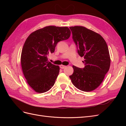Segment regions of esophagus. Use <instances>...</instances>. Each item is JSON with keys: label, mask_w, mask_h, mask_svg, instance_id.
I'll use <instances>...</instances> for the list:
<instances>
[{"label": "esophagus", "mask_w": 126, "mask_h": 126, "mask_svg": "<svg viewBox=\"0 0 126 126\" xmlns=\"http://www.w3.org/2000/svg\"><path fill=\"white\" fill-rule=\"evenodd\" d=\"M66 67V66L63 65V64H61V65H60V68H61V69H64V68H65Z\"/></svg>", "instance_id": "1"}]
</instances>
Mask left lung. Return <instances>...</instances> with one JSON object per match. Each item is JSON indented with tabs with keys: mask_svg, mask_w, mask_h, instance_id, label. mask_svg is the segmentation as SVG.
I'll return each mask as SVG.
<instances>
[{
	"mask_svg": "<svg viewBox=\"0 0 126 126\" xmlns=\"http://www.w3.org/2000/svg\"><path fill=\"white\" fill-rule=\"evenodd\" d=\"M69 28L78 54L84 57L85 65L83 68L72 66L74 73L69 77L78 89L93 91L101 84L109 69L110 58L107 45L99 34L84 27Z\"/></svg>",
	"mask_w": 126,
	"mask_h": 126,
	"instance_id": "8db88e82",
	"label": "left lung"
}]
</instances>
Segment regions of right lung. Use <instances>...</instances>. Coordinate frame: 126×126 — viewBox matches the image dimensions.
<instances>
[{"mask_svg":"<svg viewBox=\"0 0 126 126\" xmlns=\"http://www.w3.org/2000/svg\"><path fill=\"white\" fill-rule=\"evenodd\" d=\"M70 33L67 27L49 26L27 38L21 52V67L27 82L36 92L45 93L54 85L60 68L48 62L47 56L54 52L58 42L69 38Z\"/></svg>","mask_w":126,"mask_h":126,"instance_id":"right-lung-1","label":"right lung"}]
</instances>
